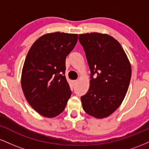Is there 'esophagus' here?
<instances>
[{
    "mask_svg": "<svg viewBox=\"0 0 149 149\" xmlns=\"http://www.w3.org/2000/svg\"><path fill=\"white\" fill-rule=\"evenodd\" d=\"M78 80H73V85H76L77 83H78Z\"/></svg>",
    "mask_w": 149,
    "mask_h": 149,
    "instance_id": "34e87169",
    "label": "esophagus"
}]
</instances>
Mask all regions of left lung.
Segmentation results:
<instances>
[{
	"label": "left lung",
	"mask_w": 149,
	"mask_h": 149,
	"mask_svg": "<svg viewBox=\"0 0 149 149\" xmlns=\"http://www.w3.org/2000/svg\"><path fill=\"white\" fill-rule=\"evenodd\" d=\"M78 38L91 73L88 91L80 97L83 110L103 118L123 101L131 79V65L120 44L111 36L90 33Z\"/></svg>",
	"instance_id": "1"
}]
</instances>
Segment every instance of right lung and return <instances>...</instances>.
<instances>
[{
  "instance_id": "right-lung-1",
  "label": "right lung",
  "mask_w": 149,
  "mask_h": 149,
  "mask_svg": "<svg viewBox=\"0 0 149 149\" xmlns=\"http://www.w3.org/2000/svg\"><path fill=\"white\" fill-rule=\"evenodd\" d=\"M77 41L78 34L47 33L34 42L27 54L22 72V88L29 104L42 116L59 115L71 97L64 76L66 57Z\"/></svg>"
}]
</instances>
